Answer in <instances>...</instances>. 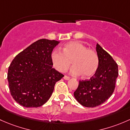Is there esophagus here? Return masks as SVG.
<instances>
[{"label":"esophagus","instance_id":"1","mask_svg":"<svg viewBox=\"0 0 130 130\" xmlns=\"http://www.w3.org/2000/svg\"><path fill=\"white\" fill-rule=\"evenodd\" d=\"M64 79L65 80H69V79H70V77H69V76H64Z\"/></svg>","mask_w":130,"mask_h":130}]
</instances>
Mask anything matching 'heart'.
<instances>
[{"label":"heart","instance_id":"b5f03b06","mask_svg":"<svg viewBox=\"0 0 130 130\" xmlns=\"http://www.w3.org/2000/svg\"><path fill=\"white\" fill-rule=\"evenodd\" d=\"M62 51L55 50L51 54L53 66L58 71H66L72 62L73 67L70 73L73 76L82 74L83 77L88 78L96 73L98 68L99 58L94 50L88 49L79 41H72L66 44Z\"/></svg>","mask_w":130,"mask_h":130}]
</instances>
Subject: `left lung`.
Instances as JSON below:
<instances>
[{
	"label": "left lung",
	"instance_id": "obj_1",
	"mask_svg": "<svg viewBox=\"0 0 130 130\" xmlns=\"http://www.w3.org/2000/svg\"><path fill=\"white\" fill-rule=\"evenodd\" d=\"M96 49L99 58L98 68L89 79L79 81L74 93L78 103L88 108L101 105L111 96L118 76V64L113 57L98 44Z\"/></svg>",
	"mask_w": 130,
	"mask_h": 130
}]
</instances>
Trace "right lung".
<instances>
[{"label": "right lung", "instance_id": "add662e5", "mask_svg": "<svg viewBox=\"0 0 130 130\" xmlns=\"http://www.w3.org/2000/svg\"><path fill=\"white\" fill-rule=\"evenodd\" d=\"M59 43L42 39L17 54L9 67L10 94L19 105L37 108L50 98L54 86L64 75L53 68L51 54Z\"/></svg>", "mask_w": 130, "mask_h": 130}]
</instances>
